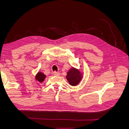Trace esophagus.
I'll use <instances>...</instances> for the list:
<instances>
[{"instance_id": "obj_1", "label": "esophagus", "mask_w": 129, "mask_h": 129, "mask_svg": "<svg viewBox=\"0 0 129 129\" xmlns=\"http://www.w3.org/2000/svg\"><path fill=\"white\" fill-rule=\"evenodd\" d=\"M53 74H54V75H55V76H58L60 75V73L58 72H54Z\"/></svg>"}]
</instances>
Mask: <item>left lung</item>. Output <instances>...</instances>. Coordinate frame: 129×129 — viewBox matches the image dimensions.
Masks as SVG:
<instances>
[{"mask_svg": "<svg viewBox=\"0 0 129 129\" xmlns=\"http://www.w3.org/2000/svg\"><path fill=\"white\" fill-rule=\"evenodd\" d=\"M70 85L76 86L80 83L83 77V73L79 69L72 67L70 69L66 76Z\"/></svg>", "mask_w": 129, "mask_h": 129, "instance_id": "obj_1", "label": "left lung"}]
</instances>
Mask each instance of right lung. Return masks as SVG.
I'll list each match as a JSON object with an SVG mask.
<instances>
[{
	"label": "right lung",
	"instance_id": "add662e5",
	"mask_svg": "<svg viewBox=\"0 0 129 129\" xmlns=\"http://www.w3.org/2000/svg\"><path fill=\"white\" fill-rule=\"evenodd\" d=\"M46 77V75L43 73L39 72L35 76V79L36 81L39 82L40 83H42L44 81Z\"/></svg>",
	"mask_w": 129,
	"mask_h": 129
}]
</instances>
